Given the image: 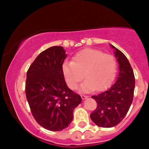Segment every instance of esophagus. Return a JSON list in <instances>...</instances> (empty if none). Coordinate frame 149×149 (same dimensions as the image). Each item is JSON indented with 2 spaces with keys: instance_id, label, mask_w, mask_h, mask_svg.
Returning a JSON list of instances; mask_svg holds the SVG:
<instances>
[{
  "instance_id": "obj_1",
  "label": "esophagus",
  "mask_w": 149,
  "mask_h": 149,
  "mask_svg": "<svg viewBox=\"0 0 149 149\" xmlns=\"http://www.w3.org/2000/svg\"><path fill=\"white\" fill-rule=\"evenodd\" d=\"M81 97H82V100H84L86 98L88 97V95H81Z\"/></svg>"
}]
</instances>
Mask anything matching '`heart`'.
Returning <instances> with one entry per match:
<instances>
[{"label": "heart", "instance_id": "heart-1", "mask_svg": "<svg viewBox=\"0 0 149 149\" xmlns=\"http://www.w3.org/2000/svg\"><path fill=\"white\" fill-rule=\"evenodd\" d=\"M63 73L68 86L76 89L84 77L81 85L84 92L102 91L107 89L116 77L117 63L113 56L93 49L80 51L73 58L72 62H65Z\"/></svg>", "mask_w": 149, "mask_h": 149}]
</instances>
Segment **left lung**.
Returning a JSON list of instances; mask_svg holds the SVG:
<instances>
[{"instance_id":"1","label":"left lung","mask_w":149,"mask_h":149,"mask_svg":"<svg viewBox=\"0 0 149 149\" xmlns=\"http://www.w3.org/2000/svg\"><path fill=\"white\" fill-rule=\"evenodd\" d=\"M119 63V76L116 83L108 90L91 97L97 107L90 115L95 125L110 128L124 119L132 103L135 89V76L133 69L125 54L111 45Z\"/></svg>"}]
</instances>
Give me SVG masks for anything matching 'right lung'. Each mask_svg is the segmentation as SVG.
I'll list each match as a JSON object with an SVG mask.
<instances>
[{
  "label": "right lung",
  "instance_id": "right-lung-1",
  "mask_svg": "<svg viewBox=\"0 0 149 149\" xmlns=\"http://www.w3.org/2000/svg\"><path fill=\"white\" fill-rule=\"evenodd\" d=\"M66 57L63 47H52L37 56L27 72L25 93L31 113L38 125L52 131L70 125L73 110L82 101L66 84Z\"/></svg>",
  "mask_w": 149,
  "mask_h": 149
}]
</instances>
